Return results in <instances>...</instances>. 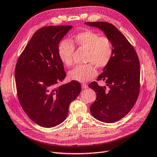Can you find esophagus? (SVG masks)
Segmentation results:
<instances>
[{
  "label": "esophagus",
  "instance_id": "34e87169",
  "mask_svg": "<svg viewBox=\"0 0 157 157\" xmlns=\"http://www.w3.org/2000/svg\"><path fill=\"white\" fill-rule=\"evenodd\" d=\"M82 88H83V89H85L88 88V85H86V83H83V84H82Z\"/></svg>",
  "mask_w": 157,
  "mask_h": 157
}]
</instances>
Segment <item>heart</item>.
I'll return each mask as SVG.
<instances>
[{"instance_id": "heart-1", "label": "heart", "mask_w": 157, "mask_h": 157, "mask_svg": "<svg viewBox=\"0 0 157 157\" xmlns=\"http://www.w3.org/2000/svg\"><path fill=\"white\" fill-rule=\"evenodd\" d=\"M72 42L78 47L87 50L85 56V61L90 63L85 65L75 67L68 72L69 78L79 82H85L96 75V71L93 65L102 68L106 67L111 61L113 48V44L108 37L100 36V35L91 30L79 32L75 34ZM74 46L68 40H63L58 47V54L61 62L67 67L73 64Z\"/></svg>"}]
</instances>
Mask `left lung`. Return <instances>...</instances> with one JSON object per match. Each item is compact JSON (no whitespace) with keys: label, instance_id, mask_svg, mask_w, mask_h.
<instances>
[{"label":"left lung","instance_id":"8db88e82","mask_svg":"<svg viewBox=\"0 0 157 157\" xmlns=\"http://www.w3.org/2000/svg\"><path fill=\"white\" fill-rule=\"evenodd\" d=\"M85 24L102 30L113 44L111 59L97 79L105 81L108 88L96 82L89 86L96 92V101L90 107L91 114L103 122L113 123L128 114L137 100L140 61L133 46L114 25L106 22Z\"/></svg>","mask_w":157,"mask_h":157}]
</instances>
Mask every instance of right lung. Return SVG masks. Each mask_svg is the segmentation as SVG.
I'll use <instances>...</instances> for the list:
<instances>
[{"label":"right lung","mask_w":157,"mask_h":157,"mask_svg":"<svg viewBox=\"0 0 157 157\" xmlns=\"http://www.w3.org/2000/svg\"><path fill=\"white\" fill-rule=\"evenodd\" d=\"M72 26H49L36 32L16 64L17 96L22 109L41 127L61 124L82 86L75 81L58 86L66 72L58 54L59 43Z\"/></svg>","instance_id":"1"}]
</instances>
